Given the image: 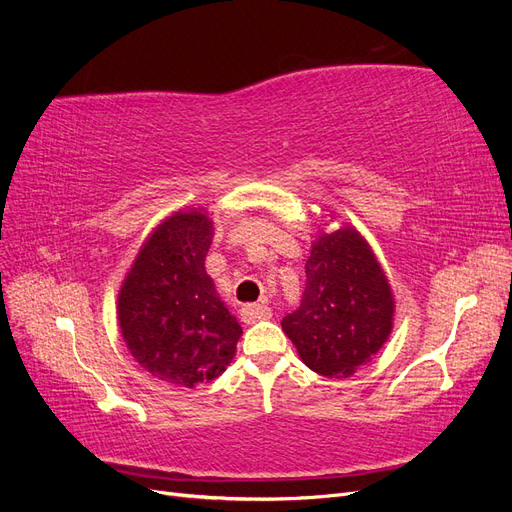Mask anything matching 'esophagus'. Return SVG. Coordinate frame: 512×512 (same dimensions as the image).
Masks as SVG:
<instances>
[{"instance_id": "1", "label": "esophagus", "mask_w": 512, "mask_h": 512, "mask_svg": "<svg viewBox=\"0 0 512 512\" xmlns=\"http://www.w3.org/2000/svg\"><path fill=\"white\" fill-rule=\"evenodd\" d=\"M271 318V307L262 305V303H247L241 307V320L245 324H254L260 320H269Z\"/></svg>"}]
</instances>
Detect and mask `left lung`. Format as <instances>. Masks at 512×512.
Instances as JSON below:
<instances>
[{"instance_id":"8db88e82","label":"left lung","mask_w":512,"mask_h":512,"mask_svg":"<svg viewBox=\"0 0 512 512\" xmlns=\"http://www.w3.org/2000/svg\"><path fill=\"white\" fill-rule=\"evenodd\" d=\"M305 275L301 307L282 320V329L309 369L348 378L393 331L391 284L371 245L350 224L318 232Z\"/></svg>"}]
</instances>
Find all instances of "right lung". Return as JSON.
<instances>
[{"label": "right lung", "mask_w": 512, "mask_h": 512, "mask_svg": "<svg viewBox=\"0 0 512 512\" xmlns=\"http://www.w3.org/2000/svg\"><path fill=\"white\" fill-rule=\"evenodd\" d=\"M211 239L205 209L168 215L141 245L117 294V322L134 361L183 389L222 376L243 333L207 275Z\"/></svg>", "instance_id": "right-lung-1"}]
</instances>
